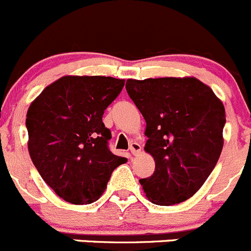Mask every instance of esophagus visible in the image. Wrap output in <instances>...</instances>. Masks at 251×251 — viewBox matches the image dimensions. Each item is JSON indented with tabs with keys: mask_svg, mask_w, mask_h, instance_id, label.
<instances>
[{
	"mask_svg": "<svg viewBox=\"0 0 251 251\" xmlns=\"http://www.w3.org/2000/svg\"><path fill=\"white\" fill-rule=\"evenodd\" d=\"M140 151H141L140 143H137V142H132V143H131V145H130L131 154L136 155V154H137V153H140Z\"/></svg>",
	"mask_w": 251,
	"mask_h": 251,
	"instance_id": "34e87169",
	"label": "esophagus"
}]
</instances>
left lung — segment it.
Listing matches in <instances>:
<instances>
[{
  "label": "left lung",
  "mask_w": 251,
  "mask_h": 251,
  "mask_svg": "<svg viewBox=\"0 0 251 251\" xmlns=\"http://www.w3.org/2000/svg\"><path fill=\"white\" fill-rule=\"evenodd\" d=\"M126 91L147 124L145 150L155 162L154 173L140 180L146 196L159 206L190 199L222 152V101L194 77L127 79Z\"/></svg>",
  "instance_id": "left-lung-1"
}]
</instances>
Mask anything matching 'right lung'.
I'll use <instances>...</instances> for the list:
<instances>
[{"instance_id":"add662e5","label":"right lung","mask_w":251,"mask_h":251,"mask_svg":"<svg viewBox=\"0 0 251 251\" xmlns=\"http://www.w3.org/2000/svg\"><path fill=\"white\" fill-rule=\"evenodd\" d=\"M125 81L104 76H65L30 104L25 126L29 154L44 181L65 201L92 203L126 158L109 148L104 110Z\"/></svg>"}]
</instances>
